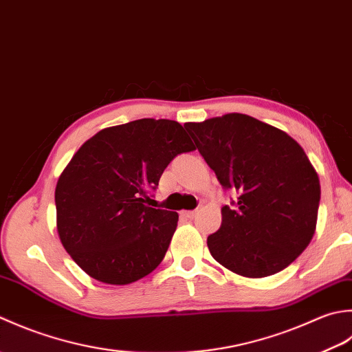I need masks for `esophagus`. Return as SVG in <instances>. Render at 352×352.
<instances>
[{"label": "esophagus", "mask_w": 352, "mask_h": 352, "mask_svg": "<svg viewBox=\"0 0 352 352\" xmlns=\"http://www.w3.org/2000/svg\"><path fill=\"white\" fill-rule=\"evenodd\" d=\"M182 216L186 219H195L197 216V211H182Z\"/></svg>", "instance_id": "34e87169"}]
</instances>
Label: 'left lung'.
I'll return each instance as SVG.
<instances>
[{
    "mask_svg": "<svg viewBox=\"0 0 352 352\" xmlns=\"http://www.w3.org/2000/svg\"><path fill=\"white\" fill-rule=\"evenodd\" d=\"M184 126L220 185L239 195L221 208V226L206 240L214 260L248 278L285 269L316 229L320 184L304 148L245 113Z\"/></svg>",
    "mask_w": 352,
    "mask_h": 352,
    "instance_id": "left-lung-1",
    "label": "left lung"
}]
</instances>
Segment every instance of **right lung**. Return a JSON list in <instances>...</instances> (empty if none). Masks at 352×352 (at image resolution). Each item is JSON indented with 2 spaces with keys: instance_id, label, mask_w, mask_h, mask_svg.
<instances>
[{
  "instance_id": "right-lung-1",
  "label": "right lung",
  "mask_w": 352,
  "mask_h": 352,
  "mask_svg": "<svg viewBox=\"0 0 352 352\" xmlns=\"http://www.w3.org/2000/svg\"><path fill=\"white\" fill-rule=\"evenodd\" d=\"M195 150L173 120L142 118L100 131L77 150L57 181V232L97 281L124 285L166 256L177 212L150 206V191L177 155Z\"/></svg>"
}]
</instances>
